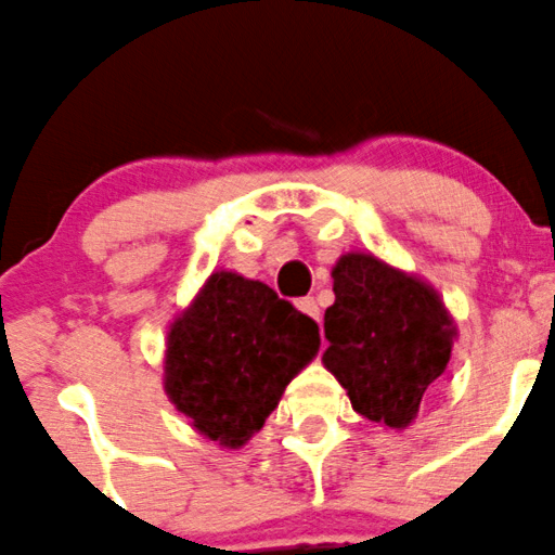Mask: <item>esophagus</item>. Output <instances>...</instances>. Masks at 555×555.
Instances as JSON below:
<instances>
[{
    "label": "esophagus",
    "mask_w": 555,
    "mask_h": 555,
    "mask_svg": "<svg viewBox=\"0 0 555 555\" xmlns=\"http://www.w3.org/2000/svg\"><path fill=\"white\" fill-rule=\"evenodd\" d=\"M297 308H300L306 317L317 319V322H319V306H317V300H313V297H300V300H297Z\"/></svg>",
    "instance_id": "34e87169"
}]
</instances>
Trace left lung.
<instances>
[{
	"mask_svg": "<svg viewBox=\"0 0 555 555\" xmlns=\"http://www.w3.org/2000/svg\"><path fill=\"white\" fill-rule=\"evenodd\" d=\"M324 364L372 423L406 428L452 356L454 326L439 295L372 255H346L332 271Z\"/></svg>",
	"mask_w": 555,
	"mask_h": 555,
	"instance_id": "obj_1",
	"label": "left lung"
}]
</instances>
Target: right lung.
Wrapping results in <instances>:
<instances>
[{
  "label": "right lung",
  "instance_id": "right-lung-1",
  "mask_svg": "<svg viewBox=\"0 0 555 555\" xmlns=\"http://www.w3.org/2000/svg\"><path fill=\"white\" fill-rule=\"evenodd\" d=\"M317 351L311 317L268 284L220 271L172 324L165 388L196 430L236 449L258 434Z\"/></svg>",
  "mask_w": 555,
  "mask_h": 555
}]
</instances>
